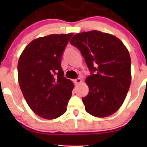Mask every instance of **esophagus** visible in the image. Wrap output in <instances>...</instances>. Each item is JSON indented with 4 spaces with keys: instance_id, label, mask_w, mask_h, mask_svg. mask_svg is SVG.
Returning a JSON list of instances; mask_svg holds the SVG:
<instances>
[{
    "instance_id": "obj_1",
    "label": "esophagus",
    "mask_w": 147,
    "mask_h": 147,
    "mask_svg": "<svg viewBox=\"0 0 147 147\" xmlns=\"http://www.w3.org/2000/svg\"><path fill=\"white\" fill-rule=\"evenodd\" d=\"M74 82H75L76 84H80L82 82V79H80V78H77V79H76L75 80H74Z\"/></svg>"
}]
</instances>
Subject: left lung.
<instances>
[{
    "label": "left lung",
    "instance_id": "obj_1",
    "mask_svg": "<svg viewBox=\"0 0 147 147\" xmlns=\"http://www.w3.org/2000/svg\"><path fill=\"white\" fill-rule=\"evenodd\" d=\"M70 43L81 51L92 71L86 79L89 94L82 98L86 111L98 118L115 113L123 104L131 83L127 48L116 36L99 31L76 34Z\"/></svg>",
    "mask_w": 147,
    "mask_h": 147
}]
</instances>
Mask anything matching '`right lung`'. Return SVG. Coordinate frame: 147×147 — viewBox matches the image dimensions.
I'll return each mask as SVG.
<instances>
[{"mask_svg":"<svg viewBox=\"0 0 147 147\" xmlns=\"http://www.w3.org/2000/svg\"><path fill=\"white\" fill-rule=\"evenodd\" d=\"M73 35L39 37L28 44L20 55L17 65L20 88L30 108L45 119H55L65 113L71 96L74 84L63 77L61 61Z\"/></svg>","mask_w":147,"mask_h":147,"instance_id":"right-lung-1","label":"right lung"}]
</instances>
